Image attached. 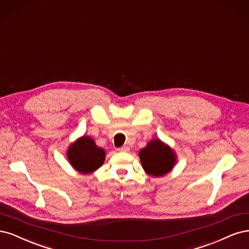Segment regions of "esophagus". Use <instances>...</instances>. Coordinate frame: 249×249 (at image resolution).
Masks as SVG:
<instances>
[{
    "mask_svg": "<svg viewBox=\"0 0 249 249\" xmlns=\"http://www.w3.org/2000/svg\"><path fill=\"white\" fill-rule=\"evenodd\" d=\"M118 151H119V152H128V151H129V148H128L127 146H123V147H121V148H119Z\"/></svg>",
    "mask_w": 249,
    "mask_h": 249,
    "instance_id": "obj_1",
    "label": "esophagus"
}]
</instances>
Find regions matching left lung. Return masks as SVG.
I'll use <instances>...</instances> for the list:
<instances>
[{"instance_id": "8db88e82", "label": "left lung", "mask_w": 249, "mask_h": 249, "mask_svg": "<svg viewBox=\"0 0 249 249\" xmlns=\"http://www.w3.org/2000/svg\"><path fill=\"white\" fill-rule=\"evenodd\" d=\"M140 158L143 170L153 177H161L167 174L176 161L173 151L159 140L151 141L146 148L142 149Z\"/></svg>"}]
</instances>
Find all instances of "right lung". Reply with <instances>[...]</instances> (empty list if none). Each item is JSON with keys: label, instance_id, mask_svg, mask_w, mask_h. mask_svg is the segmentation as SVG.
Segmentation results:
<instances>
[{"label": "right lung", "instance_id": "add662e5", "mask_svg": "<svg viewBox=\"0 0 249 249\" xmlns=\"http://www.w3.org/2000/svg\"><path fill=\"white\" fill-rule=\"evenodd\" d=\"M106 152L95 145L89 136H83L72 145L67 153L71 165L82 174L92 173L104 161Z\"/></svg>", "mask_w": 249, "mask_h": 249}]
</instances>
